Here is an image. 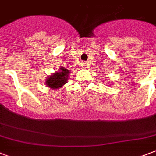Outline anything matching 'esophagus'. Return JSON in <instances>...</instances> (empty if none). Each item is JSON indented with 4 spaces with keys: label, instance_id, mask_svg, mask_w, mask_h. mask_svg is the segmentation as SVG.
<instances>
[{
    "label": "esophagus",
    "instance_id": "esophagus-1",
    "mask_svg": "<svg viewBox=\"0 0 156 156\" xmlns=\"http://www.w3.org/2000/svg\"><path fill=\"white\" fill-rule=\"evenodd\" d=\"M87 63H86V62H85V63H83V68H87Z\"/></svg>",
    "mask_w": 156,
    "mask_h": 156
}]
</instances>
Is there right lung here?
Returning a JSON list of instances; mask_svg holds the SVG:
<instances>
[{
	"instance_id": "add662e5",
	"label": "right lung",
	"mask_w": 156,
	"mask_h": 156,
	"mask_svg": "<svg viewBox=\"0 0 156 156\" xmlns=\"http://www.w3.org/2000/svg\"><path fill=\"white\" fill-rule=\"evenodd\" d=\"M69 70L68 69L61 67L58 72L52 73V75L48 77L45 84L47 85L48 87L52 88V89H59L67 83V78L69 75Z\"/></svg>"
}]
</instances>
